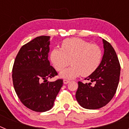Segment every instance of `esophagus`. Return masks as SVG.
<instances>
[{
  "label": "esophagus",
  "mask_w": 129,
  "mask_h": 129,
  "mask_svg": "<svg viewBox=\"0 0 129 129\" xmlns=\"http://www.w3.org/2000/svg\"><path fill=\"white\" fill-rule=\"evenodd\" d=\"M69 82H70V81L67 80V79H64V80H63L64 84H67V83H68Z\"/></svg>",
  "instance_id": "obj_1"
}]
</instances>
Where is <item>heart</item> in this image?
<instances>
[{"instance_id": "1", "label": "heart", "mask_w": 129, "mask_h": 129, "mask_svg": "<svg viewBox=\"0 0 129 129\" xmlns=\"http://www.w3.org/2000/svg\"><path fill=\"white\" fill-rule=\"evenodd\" d=\"M103 52L95 44L79 38L64 39L61 48H54L50 60L56 70L61 72L71 61L72 67L60 73L62 78L72 79L82 75L88 77L95 72L101 64Z\"/></svg>"}]
</instances>
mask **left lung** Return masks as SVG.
Wrapping results in <instances>:
<instances>
[{"label": "left lung", "mask_w": 129, "mask_h": 129, "mask_svg": "<svg viewBox=\"0 0 129 129\" xmlns=\"http://www.w3.org/2000/svg\"><path fill=\"white\" fill-rule=\"evenodd\" d=\"M104 54L96 71L85 79L91 83L78 82L76 98L79 104L86 109H98L109 103L116 94L120 76L121 67L118 56L111 44L103 39Z\"/></svg>", "instance_id": "obj_1"}]
</instances>
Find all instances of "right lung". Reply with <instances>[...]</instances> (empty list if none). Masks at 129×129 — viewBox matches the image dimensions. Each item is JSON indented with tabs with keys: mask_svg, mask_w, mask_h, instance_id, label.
Listing matches in <instances>:
<instances>
[{
	"mask_svg": "<svg viewBox=\"0 0 129 129\" xmlns=\"http://www.w3.org/2000/svg\"><path fill=\"white\" fill-rule=\"evenodd\" d=\"M50 38L39 36L23 45L12 70L13 86L18 98L25 107L39 112L52 109L63 84L62 79L47 81V79L57 75L48 59Z\"/></svg>",
	"mask_w": 129,
	"mask_h": 129,
	"instance_id": "add662e5",
	"label": "right lung"
}]
</instances>
